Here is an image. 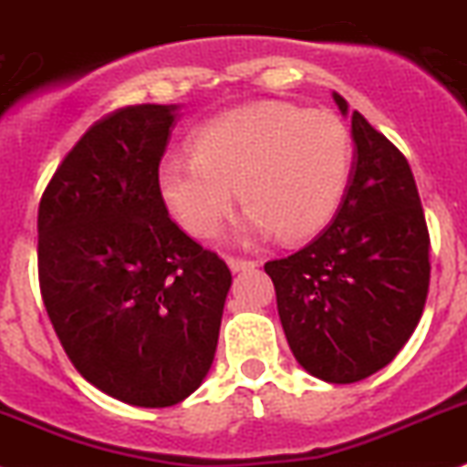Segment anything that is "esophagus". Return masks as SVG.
<instances>
[{
  "mask_svg": "<svg viewBox=\"0 0 467 467\" xmlns=\"http://www.w3.org/2000/svg\"><path fill=\"white\" fill-rule=\"evenodd\" d=\"M226 265H229L231 272H245V269H254V266H257V262L245 260V257H234V254H229V257H226Z\"/></svg>",
  "mask_w": 467,
  "mask_h": 467,
  "instance_id": "obj_1",
  "label": "esophagus"
}]
</instances>
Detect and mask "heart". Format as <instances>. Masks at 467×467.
Listing matches in <instances>:
<instances>
[{
    "label": "heart",
    "instance_id": "b5f03b06",
    "mask_svg": "<svg viewBox=\"0 0 467 467\" xmlns=\"http://www.w3.org/2000/svg\"><path fill=\"white\" fill-rule=\"evenodd\" d=\"M352 158L349 130L333 113L250 103L198 127L193 153L167 155L158 191L167 213L193 236L214 234L241 193L254 234L276 231L281 241L297 243L336 217Z\"/></svg>",
    "mask_w": 467,
    "mask_h": 467
}]
</instances>
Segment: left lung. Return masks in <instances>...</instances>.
Wrapping results in <instances>:
<instances>
[{
	"label": "left lung",
	"mask_w": 467,
	"mask_h": 467,
	"mask_svg": "<svg viewBox=\"0 0 467 467\" xmlns=\"http://www.w3.org/2000/svg\"><path fill=\"white\" fill-rule=\"evenodd\" d=\"M333 97L348 113V101ZM352 139V177L333 224L265 265L295 358L337 385L364 380L400 354L430 288V234L409 161L358 110Z\"/></svg>",
	"instance_id": "left-lung-1"
}]
</instances>
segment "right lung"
Masks as SVG:
<instances>
[{
  "mask_svg": "<svg viewBox=\"0 0 467 467\" xmlns=\"http://www.w3.org/2000/svg\"><path fill=\"white\" fill-rule=\"evenodd\" d=\"M177 106L103 115L39 201V290L79 376L125 404L165 409L207 376L231 272L170 219L158 191Z\"/></svg>",
  "mask_w": 467,
  "mask_h": 467,
  "instance_id": "right-lung-1",
  "label": "right lung"
}]
</instances>
